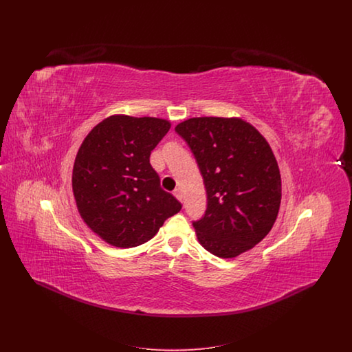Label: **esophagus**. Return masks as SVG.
<instances>
[{
  "mask_svg": "<svg viewBox=\"0 0 352 352\" xmlns=\"http://www.w3.org/2000/svg\"><path fill=\"white\" fill-rule=\"evenodd\" d=\"M174 197H175L178 201H182V199H184V195H182L181 188H175V190H174Z\"/></svg>",
  "mask_w": 352,
  "mask_h": 352,
  "instance_id": "esophagus-1",
  "label": "esophagus"
}]
</instances>
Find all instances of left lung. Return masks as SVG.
Masks as SVG:
<instances>
[{"mask_svg":"<svg viewBox=\"0 0 352 352\" xmlns=\"http://www.w3.org/2000/svg\"><path fill=\"white\" fill-rule=\"evenodd\" d=\"M201 170L204 217L194 221L206 251L232 258L270 232L281 204V175L268 141L239 118H188L175 126Z\"/></svg>","mask_w":352,"mask_h":352,"instance_id":"8db88e82","label":"left lung"}]
</instances>
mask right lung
Masks as SVG:
<instances>
[{
	"label": "right lung",
	"mask_w": 352,
	"mask_h": 352,
	"mask_svg": "<svg viewBox=\"0 0 352 352\" xmlns=\"http://www.w3.org/2000/svg\"><path fill=\"white\" fill-rule=\"evenodd\" d=\"M171 124L113 115L84 138L72 168V191L84 223L105 243L133 248L149 241L182 204L161 188L151 153Z\"/></svg>",
	"instance_id": "obj_1"
}]
</instances>
